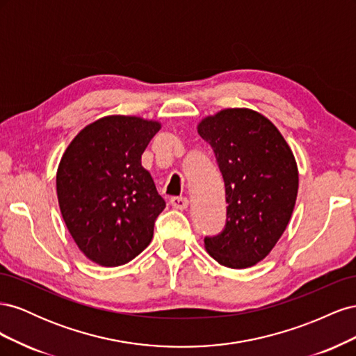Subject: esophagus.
Wrapping results in <instances>:
<instances>
[{
  "label": "esophagus",
  "instance_id": "34e87169",
  "mask_svg": "<svg viewBox=\"0 0 356 356\" xmlns=\"http://www.w3.org/2000/svg\"><path fill=\"white\" fill-rule=\"evenodd\" d=\"M169 203L172 204V207H174L175 209H179V211H184L187 207H188V199L187 197H178V196H174V197H170V200H169Z\"/></svg>",
  "mask_w": 356,
  "mask_h": 356
}]
</instances>
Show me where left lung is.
<instances>
[{
    "label": "left lung",
    "instance_id": "1",
    "mask_svg": "<svg viewBox=\"0 0 356 356\" xmlns=\"http://www.w3.org/2000/svg\"><path fill=\"white\" fill-rule=\"evenodd\" d=\"M197 132L217 157L229 203L222 233L204 238V248L225 267H252L270 254L293 215L298 191L294 154L277 127L250 108L204 117Z\"/></svg>",
    "mask_w": 356,
    "mask_h": 356
}]
</instances>
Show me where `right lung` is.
Segmentation results:
<instances>
[{"label": "right lung", "instance_id": "right-lung-1", "mask_svg": "<svg viewBox=\"0 0 356 356\" xmlns=\"http://www.w3.org/2000/svg\"><path fill=\"white\" fill-rule=\"evenodd\" d=\"M156 120L106 115L77 134L56 172L62 218L90 261L115 267L141 254L153 239L166 203L141 165Z\"/></svg>", "mask_w": 356, "mask_h": 356}]
</instances>
